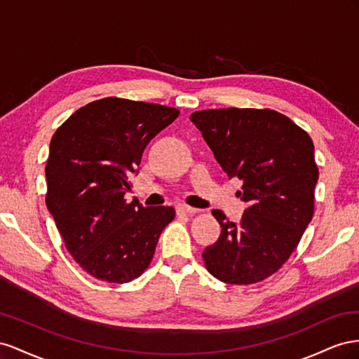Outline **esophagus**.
<instances>
[{
  "label": "esophagus",
  "instance_id": "34e87169",
  "mask_svg": "<svg viewBox=\"0 0 359 359\" xmlns=\"http://www.w3.org/2000/svg\"><path fill=\"white\" fill-rule=\"evenodd\" d=\"M176 210H177L179 215H192V213H197L198 212V209L187 206V204H177Z\"/></svg>",
  "mask_w": 359,
  "mask_h": 359
}]
</instances>
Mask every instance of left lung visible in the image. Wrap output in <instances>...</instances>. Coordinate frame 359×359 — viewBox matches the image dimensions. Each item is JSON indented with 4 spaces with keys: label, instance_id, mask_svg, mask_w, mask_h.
I'll use <instances>...</instances> for the list:
<instances>
[{
    "label": "left lung",
    "instance_id": "8db88e82",
    "mask_svg": "<svg viewBox=\"0 0 359 359\" xmlns=\"http://www.w3.org/2000/svg\"><path fill=\"white\" fill-rule=\"evenodd\" d=\"M189 118L227 176L242 180L238 196L248 204L239 222L212 210L222 230L203 251L204 263L222 283H259L287 262L313 218V141L272 109H204Z\"/></svg>",
    "mask_w": 359,
    "mask_h": 359
}]
</instances>
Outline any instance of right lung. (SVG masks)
<instances>
[{
    "label": "right lung",
    "mask_w": 359,
    "mask_h": 359,
    "mask_svg": "<svg viewBox=\"0 0 359 359\" xmlns=\"http://www.w3.org/2000/svg\"><path fill=\"white\" fill-rule=\"evenodd\" d=\"M176 108L104 97L75 111L54 134L46 162V208L67 251L97 280L129 283L150 264L174 208L126 203L151 138Z\"/></svg>",
    "instance_id": "1"
}]
</instances>
